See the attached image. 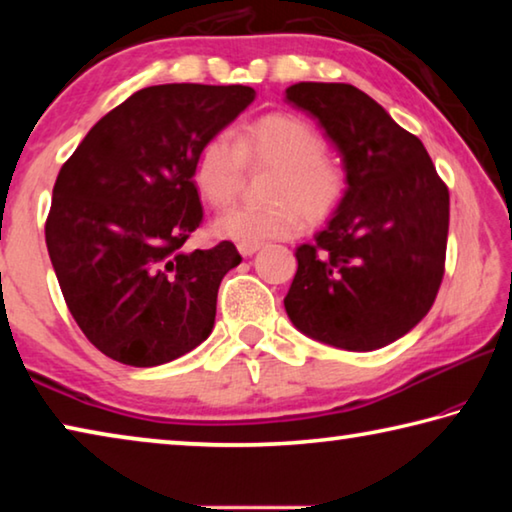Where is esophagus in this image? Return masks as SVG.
Here are the masks:
<instances>
[{"instance_id": "34e87169", "label": "esophagus", "mask_w": 512, "mask_h": 512, "mask_svg": "<svg viewBox=\"0 0 512 512\" xmlns=\"http://www.w3.org/2000/svg\"><path fill=\"white\" fill-rule=\"evenodd\" d=\"M259 248H262V244H237V250H239V253L244 255V257L255 255Z\"/></svg>"}]
</instances>
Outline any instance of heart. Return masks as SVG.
Returning <instances> with one entry per match:
<instances>
[{"mask_svg":"<svg viewBox=\"0 0 512 512\" xmlns=\"http://www.w3.org/2000/svg\"><path fill=\"white\" fill-rule=\"evenodd\" d=\"M235 140L212 135L196 153L194 185L210 205H228L237 196L246 167L268 164L264 203H241L214 219L219 237L239 244L289 237L307 223H323L343 205L350 189L348 169L327 153L323 133L289 112H268L239 126Z\"/></svg>","mask_w":512,"mask_h":512,"instance_id":"b5f03b06","label":"heart"}]
</instances>
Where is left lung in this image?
<instances>
[{"label":"left lung","instance_id":"obj_1","mask_svg":"<svg viewBox=\"0 0 512 512\" xmlns=\"http://www.w3.org/2000/svg\"><path fill=\"white\" fill-rule=\"evenodd\" d=\"M287 99L318 117L343 153L350 189L284 298L300 332L368 352L429 314L445 275L449 189L418 137L348 83H296Z\"/></svg>","mask_w":512,"mask_h":512}]
</instances>
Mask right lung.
Returning a JSON list of instances; mask_svg holds the SVG:
<instances>
[{
  "instance_id": "obj_1",
  "label": "right lung",
  "mask_w": 512,
  "mask_h": 512,
  "mask_svg": "<svg viewBox=\"0 0 512 512\" xmlns=\"http://www.w3.org/2000/svg\"><path fill=\"white\" fill-rule=\"evenodd\" d=\"M246 85H153L101 117L60 167L45 223L69 314L106 357L151 368L210 336L232 241L183 248L203 223L201 146L235 119Z\"/></svg>"
}]
</instances>
